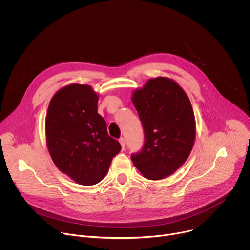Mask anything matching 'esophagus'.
Returning a JSON list of instances; mask_svg holds the SVG:
<instances>
[{
	"mask_svg": "<svg viewBox=\"0 0 250 250\" xmlns=\"http://www.w3.org/2000/svg\"><path fill=\"white\" fill-rule=\"evenodd\" d=\"M120 144H121V146H122V149L125 150V139L124 137H121V138H120Z\"/></svg>",
	"mask_w": 250,
	"mask_h": 250,
	"instance_id": "esophagus-1",
	"label": "esophagus"
}]
</instances>
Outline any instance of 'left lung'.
Returning a JSON list of instances; mask_svg holds the SVG:
<instances>
[{
  "label": "left lung",
  "instance_id": "left-lung-1",
  "mask_svg": "<svg viewBox=\"0 0 250 250\" xmlns=\"http://www.w3.org/2000/svg\"><path fill=\"white\" fill-rule=\"evenodd\" d=\"M131 100L145 131L144 146L131 160L147 179H163L184 164L193 148L196 126L190 100L165 77L150 79Z\"/></svg>",
  "mask_w": 250,
  "mask_h": 250
}]
</instances>
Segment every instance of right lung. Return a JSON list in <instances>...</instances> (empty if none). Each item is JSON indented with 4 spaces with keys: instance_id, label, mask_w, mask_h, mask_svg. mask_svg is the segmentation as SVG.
I'll return each instance as SVG.
<instances>
[{
    "instance_id": "add662e5",
    "label": "right lung",
    "mask_w": 250,
    "mask_h": 250,
    "mask_svg": "<svg viewBox=\"0 0 250 250\" xmlns=\"http://www.w3.org/2000/svg\"><path fill=\"white\" fill-rule=\"evenodd\" d=\"M98 100L88 85L66 86L51 99L45 121L47 147L54 164L84 186L99 183L122 149L98 114Z\"/></svg>"
}]
</instances>
